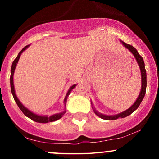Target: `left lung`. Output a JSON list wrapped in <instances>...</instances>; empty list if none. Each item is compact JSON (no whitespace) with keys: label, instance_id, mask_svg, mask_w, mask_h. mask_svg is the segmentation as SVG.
I'll use <instances>...</instances> for the list:
<instances>
[{"label":"left lung","instance_id":"obj_1","mask_svg":"<svg viewBox=\"0 0 159 159\" xmlns=\"http://www.w3.org/2000/svg\"><path fill=\"white\" fill-rule=\"evenodd\" d=\"M120 43H122V45H123L125 48H126L128 50L130 51L132 53V54L134 55V57H135L137 63H138V66H139L140 69V72H141V90H140V93L138 96V98L134 103L129 107V109L125 110V111H123V112L120 113V114H115V115H105V114H102L101 113H99L98 111H97L96 109L93 107V111L95 112V114L97 115L98 116H99L100 118L103 120H116L118 118H124L126 117V116H129V115L132 114L134 111L139 107L140 104L141 103L142 100L146 94V90H147V72H146V69H145V64H144V61L143 57L138 54V51L135 48L132 46V45H130L129 44H126L124 42L121 41L120 40ZM91 105H93L92 102H91Z\"/></svg>","mask_w":159,"mask_h":159}]
</instances>
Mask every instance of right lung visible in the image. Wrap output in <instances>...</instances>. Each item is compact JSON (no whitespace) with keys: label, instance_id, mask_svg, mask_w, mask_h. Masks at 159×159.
Returning <instances> with one entry per match:
<instances>
[{"label":"right lung","instance_id":"obj_1","mask_svg":"<svg viewBox=\"0 0 159 159\" xmlns=\"http://www.w3.org/2000/svg\"><path fill=\"white\" fill-rule=\"evenodd\" d=\"M30 46V45H26V46L19 53V54H18V56L16 57V58L15 60H14V61L12 62V67H11V74H10V87H11V92H12V96H13V98L14 99H15L16 104L18 105V106L20 108V110L23 112V114L25 115V116H27L28 118H30V120H34V121L36 122V123H48V122H54V121H56V120L61 119L62 116L64 115V114L66 113V101H67V98H68L69 95L70 94L71 91H72L75 87H76V85L77 84H73L72 86V87H70V88H69V90H68V92H67L66 93V97L64 98V105H65V110L63 111V112L61 113H58V114H53L52 116H41V115H38L35 114V113L32 112L31 111H30L29 109H27L26 107L22 105V103L21 102L19 101V99L18 98L17 96L16 95V91H15V87H14V84H13V75H14V72H15V69H16V65H17L18 62H19V60L20 58V57H21V54H22V52L24 51H25L26 49L28 48V47Z\"/></svg>","mask_w":159,"mask_h":159}]
</instances>
